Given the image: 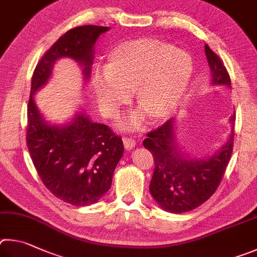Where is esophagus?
<instances>
[{"label":"esophagus","mask_w":257,"mask_h":257,"mask_svg":"<svg viewBox=\"0 0 257 257\" xmlns=\"http://www.w3.org/2000/svg\"><path fill=\"white\" fill-rule=\"evenodd\" d=\"M123 143H124V147L126 150H131L134 147H136V141H134L131 138H124Z\"/></svg>","instance_id":"34e87169"}]
</instances>
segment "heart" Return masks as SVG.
Returning <instances> with one entry per match:
<instances>
[{
  "instance_id": "b5f03b06",
  "label": "heart",
  "mask_w": 257,
  "mask_h": 257,
  "mask_svg": "<svg viewBox=\"0 0 257 257\" xmlns=\"http://www.w3.org/2000/svg\"><path fill=\"white\" fill-rule=\"evenodd\" d=\"M194 62L186 51L155 38H138L111 49L105 69L93 72L91 87L100 109L117 114L128 100V92L140 108L126 120V127L139 128L146 115L158 121L172 112L187 91Z\"/></svg>"
}]
</instances>
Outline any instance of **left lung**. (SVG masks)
Instances as JSON below:
<instances>
[{"label": "left lung", "instance_id": "1", "mask_svg": "<svg viewBox=\"0 0 257 257\" xmlns=\"http://www.w3.org/2000/svg\"><path fill=\"white\" fill-rule=\"evenodd\" d=\"M205 55L211 72V85H227L231 81L217 54L205 45ZM235 112L230 116L231 133L228 141L213 155L195 158L183 151L176 140L175 118L148 133L143 146L155 160L150 193L160 208L170 213L194 210L208 201L217 190L230 160L233 147Z\"/></svg>", "mask_w": 257, "mask_h": 257}]
</instances>
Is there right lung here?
Returning <instances> with one entry per match:
<instances>
[{"label": "right lung", "mask_w": 257, "mask_h": 257, "mask_svg": "<svg viewBox=\"0 0 257 257\" xmlns=\"http://www.w3.org/2000/svg\"><path fill=\"white\" fill-rule=\"evenodd\" d=\"M109 27L81 26L67 31L40 58L31 79L27 146L44 185L57 199L76 206L98 202L110 188L112 174L124 152L123 141L105 124L90 119L83 110L66 124L45 119L35 94L51 79L60 58H72L88 82L94 44Z\"/></svg>", "instance_id": "right-lung-1"}]
</instances>
